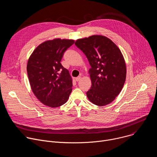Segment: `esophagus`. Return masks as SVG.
Here are the masks:
<instances>
[{
  "label": "esophagus",
  "mask_w": 157,
  "mask_h": 157,
  "mask_svg": "<svg viewBox=\"0 0 157 157\" xmlns=\"http://www.w3.org/2000/svg\"><path fill=\"white\" fill-rule=\"evenodd\" d=\"M76 81H80L81 79V76H78V77H77V78H76Z\"/></svg>",
  "instance_id": "esophagus-1"
}]
</instances>
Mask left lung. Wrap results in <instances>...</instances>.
<instances>
[{
    "mask_svg": "<svg viewBox=\"0 0 157 157\" xmlns=\"http://www.w3.org/2000/svg\"><path fill=\"white\" fill-rule=\"evenodd\" d=\"M76 46L86 56L92 86L86 93L94 104L103 106L119 95L125 81L126 65L116 44L106 36L92 35L78 39Z\"/></svg>",
    "mask_w": 157,
    "mask_h": 157,
    "instance_id": "obj_1",
    "label": "left lung"
}]
</instances>
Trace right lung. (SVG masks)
<instances>
[{
    "label": "right lung",
    "instance_id": "1",
    "mask_svg": "<svg viewBox=\"0 0 157 157\" xmlns=\"http://www.w3.org/2000/svg\"><path fill=\"white\" fill-rule=\"evenodd\" d=\"M73 40L55 38L38 45L30 55L27 66L32 90L36 98L50 107L65 104L72 91V78L61 64L65 51Z\"/></svg>",
    "mask_w": 157,
    "mask_h": 157
}]
</instances>
